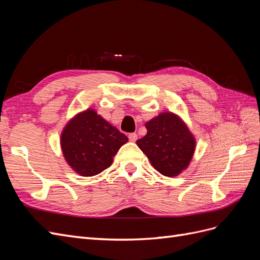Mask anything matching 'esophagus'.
<instances>
[{
    "label": "esophagus",
    "instance_id": "34e87169",
    "mask_svg": "<svg viewBox=\"0 0 260 260\" xmlns=\"http://www.w3.org/2000/svg\"><path fill=\"white\" fill-rule=\"evenodd\" d=\"M128 138H129L131 142H136V141L138 140V135H137V133H129Z\"/></svg>",
    "mask_w": 260,
    "mask_h": 260
}]
</instances>
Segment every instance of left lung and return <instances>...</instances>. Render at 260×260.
Instances as JSON below:
<instances>
[{
	"instance_id": "obj_1",
	"label": "left lung",
	"mask_w": 260,
	"mask_h": 260,
	"mask_svg": "<svg viewBox=\"0 0 260 260\" xmlns=\"http://www.w3.org/2000/svg\"><path fill=\"white\" fill-rule=\"evenodd\" d=\"M147 133L137 141L152 166L162 176L177 177L190 165L196 141L185 122L171 112H165L145 123Z\"/></svg>"
}]
</instances>
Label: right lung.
Masks as SVG:
<instances>
[{
  "label": "right lung",
  "instance_id": "add662e5",
  "mask_svg": "<svg viewBox=\"0 0 260 260\" xmlns=\"http://www.w3.org/2000/svg\"><path fill=\"white\" fill-rule=\"evenodd\" d=\"M128 138L92 108L77 114L64 127L60 147L65 160L82 177L101 174Z\"/></svg>",
  "mask_w": 260,
  "mask_h": 260
}]
</instances>
